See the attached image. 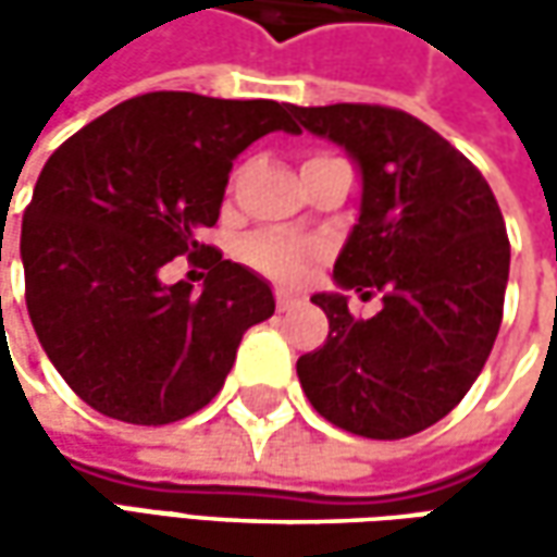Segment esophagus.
I'll return each instance as SVG.
<instances>
[{"label": "esophagus", "mask_w": 557, "mask_h": 557, "mask_svg": "<svg viewBox=\"0 0 557 557\" xmlns=\"http://www.w3.org/2000/svg\"><path fill=\"white\" fill-rule=\"evenodd\" d=\"M275 307L278 310H294V307H300V294H290L285 288H275Z\"/></svg>", "instance_id": "1"}]
</instances>
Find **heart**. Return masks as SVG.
<instances>
[{
	"label": "heart",
	"instance_id": "b5f03b06",
	"mask_svg": "<svg viewBox=\"0 0 557 557\" xmlns=\"http://www.w3.org/2000/svg\"><path fill=\"white\" fill-rule=\"evenodd\" d=\"M319 158H325V154H315L310 161H319ZM242 253L250 267L267 272L272 278L297 282L315 257V245L304 242L300 235H290V232H257L247 238Z\"/></svg>",
	"mask_w": 557,
	"mask_h": 557
}]
</instances>
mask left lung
Returning <instances> with one entry per match:
<instances>
[{"label": "left lung", "mask_w": 557, "mask_h": 557, "mask_svg": "<svg viewBox=\"0 0 557 557\" xmlns=\"http://www.w3.org/2000/svg\"><path fill=\"white\" fill-rule=\"evenodd\" d=\"M362 173L359 220L334 282L381 290L354 319L344 294H312L329 341L297 359L312 409L369 440L437 424L478 381L503 325L511 247L481 170L428 123L384 104L294 108Z\"/></svg>", "instance_id": "8db88e82"}]
</instances>
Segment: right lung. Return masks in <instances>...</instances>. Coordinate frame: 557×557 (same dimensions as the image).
<instances>
[{
	"label": "right lung",
	"mask_w": 557,
	"mask_h": 557,
	"mask_svg": "<svg viewBox=\"0 0 557 557\" xmlns=\"http://www.w3.org/2000/svg\"><path fill=\"white\" fill-rule=\"evenodd\" d=\"M294 104L148 92L83 126L46 161L21 225L27 312L58 374L96 412L170 424L220 394L269 285L201 245L232 161L297 133ZM208 267L201 295L163 286L173 256Z\"/></svg>",
	"instance_id": "right-lung-1"
}]
</instances>
